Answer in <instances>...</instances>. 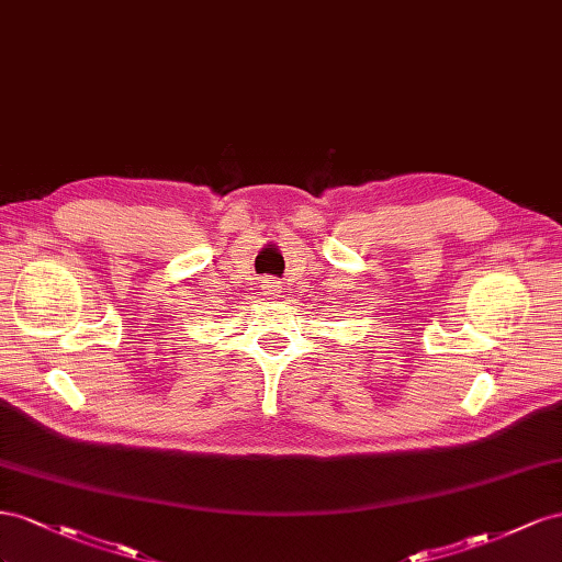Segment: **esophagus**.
<instances>
[{
    "label": "esophagus",
    "instance_id": "obj_1",
    "mask_svg": "<svg viewBox=\"0 0 562 562\" xmlns=\"http://www.w3.org/2000/svg\"><path fill=\"white\" fill-rule=\"evenodd\" d=\"M261 290L266 296H278L280 294V282L276 278H263L261 280Z\"/></svg>",
    "mask_w": 562,
    "mask_h": 562
}]
</instances>
